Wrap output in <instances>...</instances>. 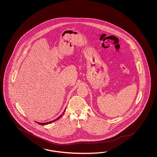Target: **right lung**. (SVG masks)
Instances as JSON below:
<instances>
[{"label": "right lung", "instance_id": "add662e5", "mask_svg": "<svg viewBox=\"0 0 157 157\" xmlns=\"http://www.w3.org/2000/svg\"><path fill=\"white\" fill-rule=\"evenodd\" d=\"M65 110H66V109H65V110H64V112H63V113H62L59 117H57V119H55V120H52V121H49V122H47V123H38V122H36V123H37L39 124H40V125H47V124H50L51 123H53V121H55L56 120H58V119H59L61 116H62V115L63 114V113H64V112H65Z\"/></svg>", "mask_w": 157, "mask_h": 157}]
</instances>
